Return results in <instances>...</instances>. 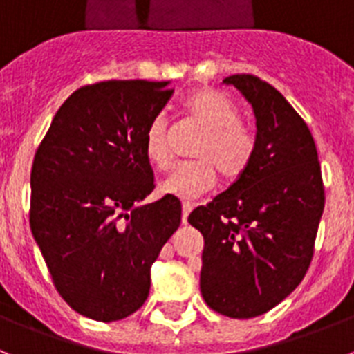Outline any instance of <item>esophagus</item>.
I'll return each mask as SVG.
<instances>
[{"label":"esophagus","mask_w":354,"mask_h":354,"mask_svg":"<svg viewBox=\"0 0 354 354\" xmlns=\"http://www.w3.org/2000/svg\"><path fill=\"white\" fill-rule=\"evenodd\" d=\"M191 210H192L191 203H182V223H187V218H189Z\"/></svg>","instance_id":"obj_1"}]
</instances>
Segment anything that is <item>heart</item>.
I'll return each mask as SVG.
<instances>
[{
	"instance_id": "b5f03b06",
	"label": "heart",
	"mask_w": 354,
	"mask_h": 354,
	"mask_svg": "<svg viewBox=\"0 0 354 354\" xmlns=\"http://www.w3.org/2000/svg\"><path fill=\"white\" fill-rule=\"evenodd\" d=\"M183 109L187 118L201 129L192 149L196 160L178 165L163 178L160 191L180 200H196L212 189L216 171L223 180L241 176L254 158L255 136L239 122L236 104L216 90L196 91L185 100ZM144 151L147 160L158 169L171 165V138L163 115L151 120L145 131Z\"/></svg>"
}]
</instances>
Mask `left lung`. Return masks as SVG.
Listing matches in <instances>:
<instances>
[{"label": "left lung", "instance_id": "8db88e82", "mask_svg": "<svg viewBox=\"0 0 354 354\" xmlns=\"http://www.w3.org/2000/svg\"><path fill=\"white\" fill-rule=\"evenodd\" d=\"M255 117L250 165L189 223L203 234L200 290L214 311L252 319L283 302L304 279L324 212L313 136L283 95L254 75L223 79Z\"/></svg>", "mask_w": 354, "mask_h": 354}]
</instances>
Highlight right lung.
I'll return each mask as SVG.
<instances>
[{"mask_svg":"<svg viewBox=\"0 0 354 354\" xmlns=\"http://www.w3.org/2000/svg\"><path fill=\"white\" fill-rule=\"evenodd\" d=\"M169 81H106L64 100L35 153L30 228L53 284L88 319L135 313L151 266L182 223L174 196L142 201L154 180L144 138Z\"/></svg>","mask_w":354,"mask_h":354,"instance_id":"1","label":"right lung"}]
</instances>
